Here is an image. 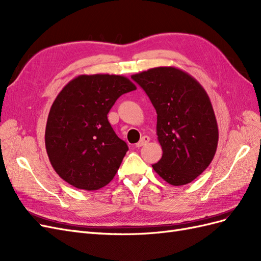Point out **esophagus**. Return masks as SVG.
Listing matches in <instances>:
<instances>
[{
    "label": "esophagus",
    "instance_id": "34e87169",
    "mask_svg": "<svg viewBox=\"0 0 261 261\" xmlns=\"http://www.w3.org/2000/svg\"><path fill=\"white\" fill-rule=\"evenodd\" d=\"M149 140H150V138L148 137V136H144V137H141V139L138 141V143L136 144V147L137 148H139V147H143V146H145L147 143H149Z\"/></svg>",
    "mask_w": 261,
    "mask_h": 261
}]
</instances>
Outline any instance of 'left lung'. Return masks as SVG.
I'll use <instances>...</instances> for the list:
<instances>
[{"instance_id": "obj_1", "label": "left lung", "mask_w": 261, "mask_h": 261, "mask_svg": "<svg viewBox=\"0 0 261 261\" xmlns=\"http://www.w3.org/2000/svg\"><path fill=\"white\" fill-rule=\"evenodd\" d=\"M156 111L162 158L153 170L173 186L186 185L206 170L216 154L219 129L210 98L193 76L173 66L132 75Z\"/></svg>"}]
</instances>
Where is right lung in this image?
Instances as JSON below:
<instances>
[{
    "label": "right lung",
    "mask_w": 261,
    "mask_h": 261,
    "mask_svg": "<svg viewBox=\"0 0 261 261\" xmlns=\"http://www.w3.org/2000/svg\"><path fill=\"white\" fill-rule=\"evenodd\" d=\"M136 90L121 75H80L55 98L45 126V149L54 171L72 186L97 191L113 179L128 150L108 113L122 94Z\"/></svg>",
    "instance_id": "right-lung-1"
}]
</instances>
